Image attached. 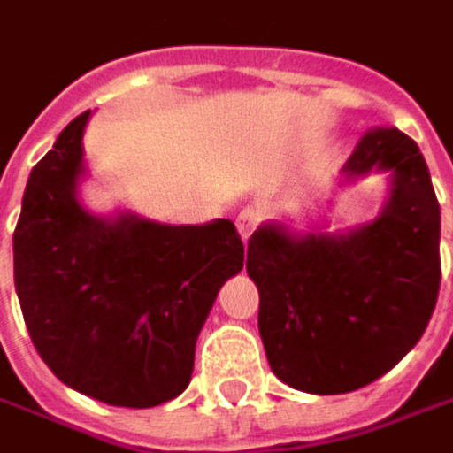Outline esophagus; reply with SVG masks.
I'll use <instances>...</instances> for the list:
<instances>
[{
    "instance_id": "34e87169",
    "label": "esophagus",
    "mask_w": 453,
    "mask_h": 453,
    "mask_svg": "<svg viewBox=\"0 0 453 453\" xmlns=\"http://www.w3.org/2000/svg\"><path fill=\"white\" fill-rule=\"evenodd\" d=\"M258 223H261V212H258L256 207H243V210L238 212V218H235V227H238V233H241L243 241L258 227Z\"/></svg>"
}]
</instances>
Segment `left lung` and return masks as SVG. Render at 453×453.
Returning <instances> with one entry per match:
<instances>
[{
  "instance_id": "8db88e82",
  "label": "left lung",
  "mask_w": 453,
  "mask_h": 453,
  "mask_svg": "<svg viewBox=\"0 0 453 453\" xmlns=\"http://www.w3.org/2000/svg\"><path fill=\"white\" fill-rule=\"evenodd\" d=\"M389 172L382 212L346 233L264 223L249 238L258 333L272 372L312 395L369 385L426 331L441 287V210L415 141L397 127L364 133L346 179Z\"/></svg>"
}]
</instances>
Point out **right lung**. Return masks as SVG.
<instances>
[{
	"label": "right lung",
	"mask_w": 453,
	"mask_h": 453,
	"mask_svg": "<svg viewBox=\"0 0 453 453\" xmlns=\"http://www.w3.org/2000/svg\"><path fill=\"white\" fill-rule=\"evenodd\" d=\"M89 110L33 166L14 227V289L33 346L71 389L118 408L181 395L220 287L243 269L230 220L99 218L76 197Z\"/></svg>",
	"instance_id": "obj_1"
}]
</instances>
